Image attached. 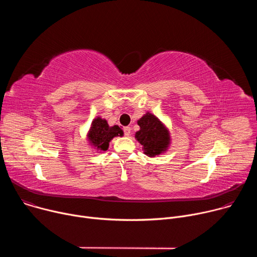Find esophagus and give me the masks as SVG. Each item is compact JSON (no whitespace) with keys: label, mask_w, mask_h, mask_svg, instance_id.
I'll list each match as a JSON object with an SVG mask.
<instances>
[{"label":"esophagus","mask_w":257,"mask_h":257,"mask_svg":"<svg viewBox=\"0 0 257 257\" xmlns=\"http://www.w3.org/2000/svg\"><path fill=\"white\" fill-rule=\"evenodd\" d=\"M131 133V128L130 127H124V134L126 136H129Z\"/></svg>","instance_id":"esophagus-1"}]
</instances>
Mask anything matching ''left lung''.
Returning a JSON list of instances; mask_svg holds the SVG:
<instances>
[{
	"instance_id": "8db88e82",
	"label": "left lung",
	"mask_w": 257,
	"mask_h": 257,
	"mask_svg": "<svg viewBox=\"0 0 257 257\" xmlns=\"http://www.w3.org/2000/svg\"><path fill=\"white\" fill-rule=\"evenodd\" d=\"M137 124L140 130L135 133V138L142 145L144 155L154 158L165 153L170 145V133L165 125L151 113L141 117Z\"/></svg>"
}]
</instances>
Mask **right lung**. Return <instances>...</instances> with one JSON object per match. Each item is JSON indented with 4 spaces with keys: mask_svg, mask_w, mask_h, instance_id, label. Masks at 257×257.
<instances>
[{
    "mask_svg": "<svg viewBox=\"0 0 257 257\" xmlns=\"http://www.w3.org/2000/svg\"><path fill=\"white\" fill-rule=\"evenodd\" d=\"M116 136H123V130L118 125L109 127L106 120L100 117L92 121L87 134L89 143L96 152H105L108 149L109 141Z\"/></svg>",
    "mask_w": 257,
    "mask_h": 257,
    "instance_id": "add662e5",
    "label": "right lung"
}]
</instances>
